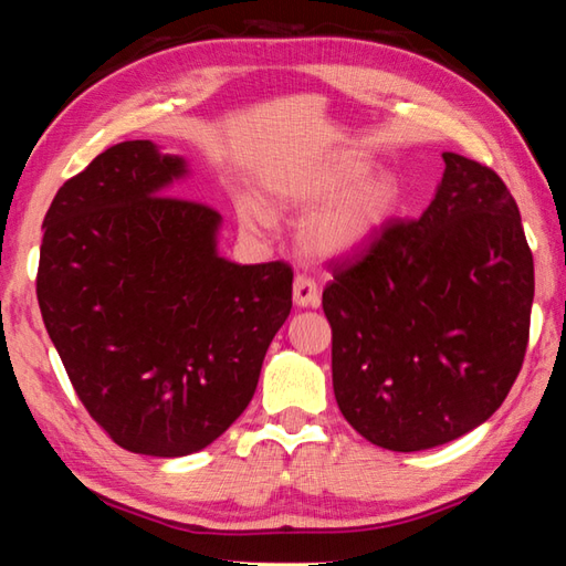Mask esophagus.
I'll return each mask as SVG.
<instances>
[{
  "label": "esophagus",
  "mask_w": 566,
  "mask_h": 566,
  "mask_svg": "<svg viewBox=\"0 0 566 566\" xmlns=\"http://www.w3.org/2000/svg\"><path fill=\"white\" fill-rule=\"evenodd\" d=\"M294 304L296 306H319V284L306 274H296L294 280Z\"/></svg>",
  "instance_id": "esophagus-1"
}]
</instances>
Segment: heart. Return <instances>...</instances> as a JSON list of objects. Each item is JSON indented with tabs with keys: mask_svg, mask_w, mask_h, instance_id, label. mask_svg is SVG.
I'll return each instance as SVG.
<instances>
[{
	"mask_svg": "<svg viewBox=\"0 0 566 566\" xmlns=\"http://www.w3.org/2000/svg\"><path fill=\"white\" fill-rule=\"evenodd\" d=\"M367 171V159L344 155L324 169L294 179L274 191V199L284 207H312L329 199L304 224L302 244L306 252L314 256L347 254L369 244L381 232L397 207V181L385 171L364 178ZM237 214L249 232L270 227V214L254 199H239Z\"/></svg>",
	"mask_w": 566,
	"mask_h": 566,
	"instance_id": "obj_1",
	"label": "heart"
}]
</instances>
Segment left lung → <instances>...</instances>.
Listing matches in <instances>:
<instances>
[{
  "label": "left lung",
  "instance_id": "8db88e82",
  "mask_svg": "<svg viewBox=\"0 0 566 566\" xmlns=\"http://www.w3.org/2000/svg\"><path fill=\"white\" fill-rule=\"evenodd\" d=\"M442 159L432 205L332 260L322 294L337 405L391 452L447 444L490 419L530 342L534 260L520 207L494 169Z\"/></svg>",
  "mask_w": 566,
  "mask_h": 566
}]
</instances>
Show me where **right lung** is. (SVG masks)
Wrapping results in <instances>:
<instances>
[{"label":"right lung","mask_w":566,"mask_h":566,"mask_svg":"<svg viewBox=\"0 0 566 566\" xmlns=\"http://www.w3.org/2000/svg\"><path fill=\"white\" fill-rule=\"evenodd\" d=\"M185 171L147 139L104 149L52 199L36 270L76 397L114 444L149 457L227 432L292 310L290 264L227 262L217 209L167 195Z\"/></svg>","instance_id":"obj_1"}]
</instances>
